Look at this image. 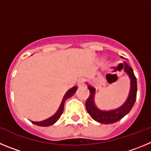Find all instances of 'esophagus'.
Here are the masks:
<instances>
[{
  "label": "esophagus",
  "mask_w": 151,
  "mask_h": 151,
  "mask_svg": "<svg viewBox=\"0 0 151 151\" xmlns=\"http://www.w3.org/2000/svg\"><path fill=\"white\" fill-rule=\"evenodd\" d=\"M82 84H83V81H81V80H80V81H78V83H77V85H78V86H81Z\"/></svg>",
  "instance_id": "esophagus-1"
}]
</instances>
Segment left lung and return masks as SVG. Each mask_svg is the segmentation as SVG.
I'll use <instances>...</instances> for the list:
<instances>
[{"label": "left lung", "instance_id": "8db88e82", "mask_svg": "<svg viewBox=\"0 0 151 151\" xmlns=\"http://www.w3.org/2000/svg\"><path fill=\"white\" fill-rule=\"evenodd\" d=\"M124 71L130 78L129 94L123 104L116 109L109 110V111L99 109L96 105L94 101L96 89L89 86V84L86 83L90 92V95L86 101V108L91 117L98 123H102V124H110V123H114L119 121L123 116L128 114L135 104L137 96L136 77L134 74L132 68L126 63H125Z\"/></svg>", "mask_w": 151, "mask_h": 151}]
</instances>
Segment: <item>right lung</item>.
Here are the masks:
<instances>
[{
    "mask_svg": "<svg viewBox=\"0 0 151 151\" xmlns=\"http://www.w3.org/2000/svg\"><path fill=\"white\" fill-rule=\"evenodd\" d=\"M77 89V86H74V87L70 89L67 92H66V94L65 95V96H64L63 100H62V104H61L60 107H59V110L57 111V112L55 113L53 116H52L51 117L48 118V119H44V120H43V121H40V122L32 121V123H33L34 124L37 125V126H51V125H53L55 123H56L57 120L60 118L61 115H62V114L63 113L64 106H65V101L68 99V98L71 97V96L75 93Z\"/></svg>",
    "mask_w": 151,
    "mask_h": 151,
    "instance_id": "right-lung-1",
    "label": "right lung"
}]
</instances>
